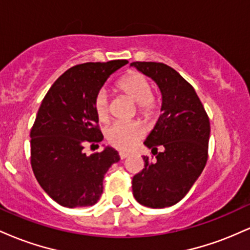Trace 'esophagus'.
<instances>
[{
  "label": "esophagus",
  "mask_w": 250,
  "mask_h": 250,
  "mask_svg": "<svg viewBox=\"0 0 250 250\" xmlns=\"http://www.w3.org/2000/svg\"><path fill=\"white\" fill-rule=\"evenodd\" d=\"M128 156H129L128 153H125V151H120V157H121V160L127 159Z\"/></svg>",
  "instance_id": "1"
}]
</instances>
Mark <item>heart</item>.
<instances>
[{"mask_svg": "<svg viewBox=\"0 0 250 250\" xmlns=\"http://www.w3.org/2000/svg\"><path fill=\"white\" fill-rule=\"evenodd\" d=\"M119 89L130 97L139 107V114L143 117L153 116L156 111V103L153 99L150 83L139 73H129L119 82ZM94 111L99 121L105 122L109 119V97L107 91L101 89L94 99ZM142 129L136 123L116 122L107 129L105 137L113 147L121 150H129L142 137Z\"/></svg>", "mask_w": 250, "mask_h": 250, "instance_id": "heart-1", "label": "heart"}]
</instances>
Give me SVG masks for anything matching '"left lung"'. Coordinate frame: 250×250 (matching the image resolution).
<instances>
[{
  "label": "left lung",
  "mask_w": 250,
  "mask_h": 250,
  "mask_svg": "<svg viewBox=\"0 0 250 250\" xmlns=\"http://www.w3.org/2000/svg\"><path fill=\"white\" fill-rule=\"evenodd\" d=\"M156 83L162 95V114L145 141L155 159L143 156L145 168L131 181L135 200L150 208L180 202L205 169L210 123L196 91L165 63L133 62ZM163 151L157 153V148Z\"/></svg>",
  "instance_id": "8db88e82"
}]
</instances>
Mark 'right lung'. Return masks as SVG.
<instances>
[{
    "label": "right lung",
    "mask_w": 250,
    "mask_h": 250,
    "mask_svg": "<svg viewBox=\"0 0 250 250\" xmlns=\"http://www.w3.org/2000/svg\"><path fill=\"white\" fill-rule=\"evenodd\" d=\"M127 63L114 60L70 68L54 82L37 111L30 131L31 168L43 190L63 207L95 205L105 173L120 161L111 147L91 155L83 148L99 147L103 140L94 99L108 77Z\"/></svg>",
    "instance_id": "right-lung-1"
}]
</instances>
